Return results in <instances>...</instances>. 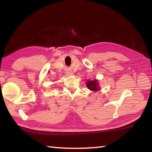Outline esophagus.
<instances>
[{
	"label": "esophagus",
	"instance_id": "obj_1",
	"mask_svg": "<svg viewBox=\"0 0 152 152\" xmlns=\"http://www.w3.org/2000/svg\"><path fill=\"white\" fill-rule=\"evenodd\" d=\"M66 73L67 75H69V76H71V75H72V74H73L72 72H71V71H67Z\"/></svg>",
	"mask_w": 152,
	"mask_h": 152
}]
</instances>
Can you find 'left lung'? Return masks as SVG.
Segmentation results:
<instances>
[{
	"label": "left lung",
	"mask_w": 152,
	"mask_h": 152,
	"mask_svg": "<svg viewBox=\"0 0 152 152\" xmlns=\"http://www.w3.org/2000/svg\"><path fill=\"white\" fill-rule=\"evenodd\" d=\"M86 86L88 87L89 89L91 90V91H99V86L98 83V80H89L88 82H87Z\"/></svg>",
	"instance_id": "left-lung-1"
}]
</instances>
